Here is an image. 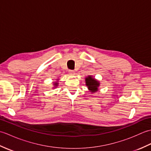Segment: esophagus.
<instances>
[{
    "label": "esophagus",
    "mask_w": 151,
    "mask_h": 151,
    "mask_svg": "<svg viewBox=\"0 0 151 151\" xmlns=\"http://www.w3.org/2000/svg\"><path fill=\"white\" fill-rule=\"evenodd\" d=\"M69 74L70 75H74L75 74V70H69Z\"/></svg>",
    "instance_id": "esophagus-1"
}]
</instances>
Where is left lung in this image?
Returning <instances> with one entry per match:
<instances>
[{
  "mask_svg": "<svg viewBox=\"0 0 151 151\" xmlns=\"http://www.w3.org/2000/svg\"><path fill=\"white\" fill-rule=\"evenodd\" d=\"M86 84L91 93H95L98 91V88L100 86V83L97 80L93 78V76L89 75L86 78Z\"/></svg>",
  "mask_w": 151,
  "mask_h": 151,
  "instance_id": "left-lung-1",
  "label": "left lung"
}]
</instances>
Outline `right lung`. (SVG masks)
Wrapping results in <instances>:
<instances>
[{"mask_svg":"<svg viewBox=\"0 0 151 151\" xmlns=\"http://www.w3.org/2000/svg\"><path fill=\"white\" fill-rule=\"evenodd\" d=\"M58 82H54V88H56V86H58Z\"/></svg>","mask_w":151,"mask_h":151,"instance_id":"obj_1","label":"right lung"}]
</instances>
